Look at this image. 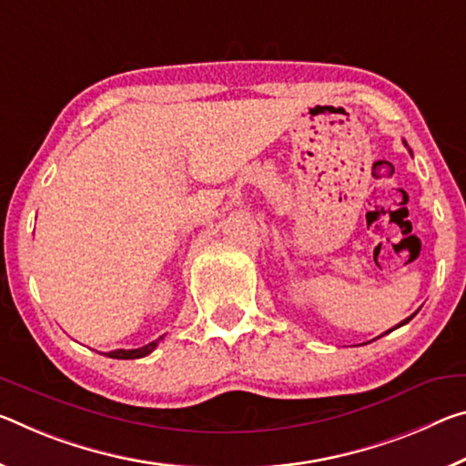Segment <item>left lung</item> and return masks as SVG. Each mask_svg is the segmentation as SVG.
<instances>
[{"instance_id": "left-lung-1", "label": "left lung", "mask_w": 466, "mask_h": 466, "mask_svg": "<svg viewBox=\"0 0 466 466\" xmlns=\"http://www.w3.org/2000/svg\"><path fill=\"white\" fill-rule=\"evenodd\" d=\"M410 321V317H406V319L404 321H400V323H398V326L396 328H400V326H404V323H409ZM396 328H392V329H396ZM392 329H390V331H392ZM386 334H388V331H386ZM383 336V334H381Z\"/></svg>"}]
</instances>
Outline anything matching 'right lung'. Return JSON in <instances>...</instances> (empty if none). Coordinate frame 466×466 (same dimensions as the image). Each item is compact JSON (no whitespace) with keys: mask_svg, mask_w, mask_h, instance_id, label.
Returning <instances> with one entry per match:
<instances>
[{"mask_svg":"<svg viewBox=\"0 0 466 466\" xmlns=\"http://www.w3.org/2000/svg\"><path fill=\"white\" fill-rule=\"evenodd\" d=\"M159 339H161V338L153 339V342H149L147 346H140V349H135V350H124V349H120V350L106 352V357H109V359H143V357H147V354H151V352L155 350V346H157Z\"/></svg>","mask_w":466,"mask_h":466,"instance_id":"right-lung-1","label":"right lung"}]
</instances>
